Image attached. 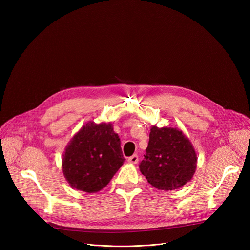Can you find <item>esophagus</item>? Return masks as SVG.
<instances>
[{
	"mask_svg": "<svg viewBox=\"0 0 250 250\" xmlns=\"http://www.w3.org/2000/svg\"><path fill=\"white\" fill-rule=\"evenodd\" d=\"M127 161L130 164H137L139 162V156H138V154H133L130 157H128Z\"/></svg>",
	"mask_w": 250,
	"mask_h": 250,
	"instance_id": "obj_1",
	"label": "esophagus"
}]
</instances>
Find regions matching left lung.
Here are the masks:
<instances>
[{
    "label": "left lung",
    "instance_id": "left-lung-1",
    "mask_svg": "<svg viewBox=\"0 0 250 250\" xmlns=\"http://www.w3.org/2000/svg\"><path fill=\"white\" fill-rule=\"evenodd\" d=\"M195 150L191 142L176 128L153 126L140 163V171L158 190L171 191L190 181L196 170Z\"/></svg>",
    "mask_w": 250,
    "mask_h": 250
}]
</instances>
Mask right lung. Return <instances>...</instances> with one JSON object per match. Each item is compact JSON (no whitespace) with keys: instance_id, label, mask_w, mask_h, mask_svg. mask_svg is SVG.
Here are the masks:
<instances>
[{"instance_id":"add662e5","label":"right lung","mask_w":250,"mask_h":250,"mask_svg":"<svg viewBox=\"0 0 250 250\" xmlns=\"http://www.w3.org/2000/svg\"><path fill=\"white\" fill-rule=\"evenodd\" d=\"M112 125L87 123L71 140L62 158V171L72 188L96 193L106 187L125 158Z\"/></svg>"}]
</instances>
